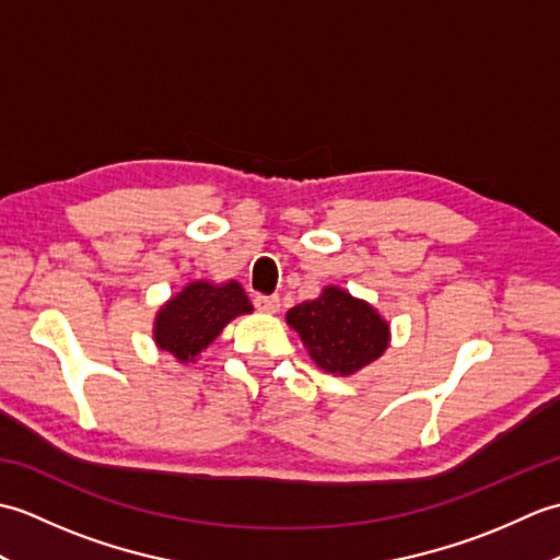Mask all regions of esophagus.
<instances>
[{
    "instance_id": "esophagus-1",
    "label": "esophagus",
    "mask_w": 560,
    "mask_h": 560,
    "mask_svg": "<svg viewBox=\"0 0 560 560\" xmlns=\"http://www.w3.org/2000/svg\"><path fill=\"white\" fill-rule=\"evenodd\" d=\"M255 305L257 311L273 315L279 311V295H255Z\"/></svg>"
}]
</instances>
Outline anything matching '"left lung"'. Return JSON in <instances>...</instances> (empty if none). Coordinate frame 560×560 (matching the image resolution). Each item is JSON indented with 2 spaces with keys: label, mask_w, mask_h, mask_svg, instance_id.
<instances>
[{
  "label": "left lung",
  "mask_w": 560,
  "mask_h": 560,
  "mask_svg": "<svg viewBox=\"0 0 560 560\" xmlns=\"http://www.w3.org/2000/svg\"><path fill=\"white\" fill-rule=\"evenodd\" d=\"M317 368L349 377L377 361L389 347V323L363 299L341 287H325L315 301L287 313Z\"/></svg>",
  "instance_id": "1"
}]
</instances>
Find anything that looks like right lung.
I'll use <instances>...</instances> for the list:
<instances>
[{
  "instance_id": "obj_1",
  "label": "right lung",
  "mask_w": 560,
  "mask_h": 560,
  "mask_svg": "<svg viewBox=\"0 0 560 560\" xmlns=\"http://www.w3.org/2000/svg\"><path fill=\"white\" fill-rule=\"evenodd\" d=\"M253 313L237 281H189L165 301L153 319V343L180 363H195L231 319Z\"/></svg>"
}]
</instances>
